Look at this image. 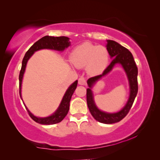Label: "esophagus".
<instances>
[{
    "label": "esophagus",
    "mask_w": 160,
    "mask_h": 160,
    "mask_svg": "<svg viewBox=\"0 0 160 160\" xmlns=\"http://www.w3.org/2000/svg\"><path fill=\"white\" fill-rule=\"evenodd\" d=\"M78 84L80 85H86V80L83 77H81L78 80Z\"/></svg>",
    "instance_id": "1"
}]
</instances>
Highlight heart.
<instances>
[{
	"label": "heart",
	"instance_id": "obj_1",
	"mask_svg": "<svg viewBox=\"0 0 160 160\" xmlns=\"http://www.w3.org/2000/svg\"><path fill=\"white\" fill-rule=\"evenodd\" d=\"M70 60L75 67L82 68L86 66L88 74L97 75L102 73L107 68L109 54L102 46L84 43L72 51Z\"/></svg>",
	"mask_w": 160,
	"mask_h": 160
}]
</instances>
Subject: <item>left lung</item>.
Returning <instances> with one entry per match:
<instances>
[{
	"label": "left lung",
	"mask_w": 160,
	"mask_h": 160,
	"mask_svg": "<svg viewBox=\"0 0 160 160\" xmlns=\"http://www.w3.org/2000/svg\"><path fill=\"white\" fill-rule=\"evenodd\" d=\"M106 47L111 58H113V59L102 75L89 78L87 81L89 87V88L87 89V103H88L89 110L92 116L95 120L100 123L112 124L122 120L128 114L133 104L135 97L137 95L138 90L137 78L138 68L132 53L126 48L123 47V46L113 40H107ZM116 64H120L122 66L128 78L130 88L129 98L125 106L118 112L107 113L102 112L96 106L91 88L97 81L108 74Z\"/></svg>",
	"instance_id": "8db88e82"
}]
</instances>
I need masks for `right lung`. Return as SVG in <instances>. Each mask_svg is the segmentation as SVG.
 <instances>
[{
  "instance_id": "1",
  "label": "right lung",
  "mask_w": 160,
  "mask_h": 160,
  "mask_svg": "<svg viewBox=\"0 0 160 160\" xmlns=\"http://www.w3.org/2000/svg\"><path fill=\"white\" fill-rule=\"evenodd\" d=\"M69 38L66 37H51V36H45L42 37V39L38 40L32 47L29 48L27 51L25 56H24L22 63V68L19 75V87H20V96L22 99L21 95V88H22V82L23 75L25 73L27 63L31 56L33 55L35 51H37L41 49H51L59 51H63L70 45V42L69 41ZM78 85V80L71 84L70 87L68 88L66 93H65L63 99L58 109L54 112L47 117H37L34 114L29 112V110L25 107L28 110L29 115L33 119L34 121L40 124H44V125H52V124L58 123L63 120L66 117L70 108V102L71 99L72 94L75 90ZM23 102V101H22ZM24 104V103H23Z\"/></svg>"
}]
</instances>
